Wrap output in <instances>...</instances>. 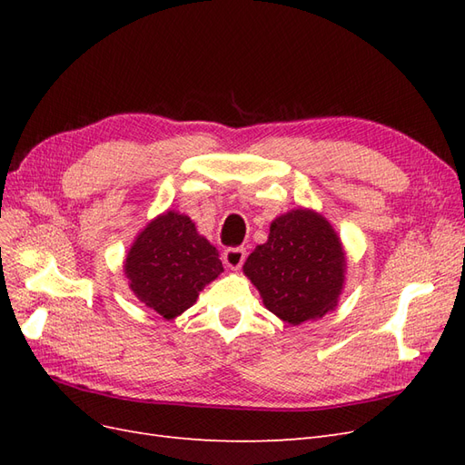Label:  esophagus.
<instances>
[{
    "label": "esophagus",
    "instance_id": "1",
    "mask_svg": "<svg viewBox=\"0 0 465 465\" xmlns=\"http://www.w3.org/2000/svg\"><path fill=\"white\" fill-rule=\"evenodd\" d=\"M244 260H246V250L244 248H229V250L223 252V263L232 272L241 270Z\"/></svg>",
    "mask_w": 465,
    "mask_h": 465
}]
</instances>
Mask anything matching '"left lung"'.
Returning a JSON list of instances; mask_svg holds the SVG:
<instances>
[{
	"label": "left lung",
	"instance_id": "left-lung-1",
	"mask_svg": "<svg viewBox=\"0 0 465 465\" xmlns=\"http://www.w3.org/2000/svg\"><path fill=\"white\" fill-rule=\"evenodd\" d=\"M242 272L260 291L267 311L299 326L337 306L345 287L347 256L326 217L297 207L272 221L267 241L246 258Z\"/></svg>",
	"mask_w": 465,
	"mask_h": 465
}]
</instances>
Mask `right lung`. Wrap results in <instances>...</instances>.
Segmentation results:
<instances>
[{
	"instance_id": "1",
	"label": "right lung",
	"mask_w": 465,
	"mask_h": 465,
	"mask_svg": "<svg viewBox=\"0 0 465 465\" xmlns=\"http://www.w3.org/2000/svg\"><path fill=\"white\" fill-rule=\"evenodd\" d=\"M223 273L217 248L180 211L168 209L137 232L124 275L139 302L174 320L198 301L200 291Z\"/></svg>"
}]
</instances>
